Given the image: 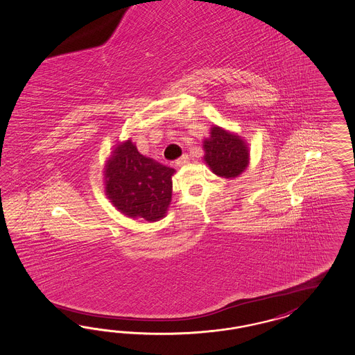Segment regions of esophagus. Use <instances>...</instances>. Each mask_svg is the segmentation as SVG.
Returning a JSON list of instances; mask_svg holds the SVG:
<instances>
[{
  "instance_id": "obj_1",
  "label": "esophagus",
  "mask_w": 355,
  "mask_h": 355,
  "mask_svg": "<svg viewBox=\"0 0 355 355\" xmlns=\"http://www.w3.org/2000/svg\"><path fill=\"white\" fill-rule=\"evenodd\" d=\"M189 162V157H188V154H182L180 158H178L175 163H176V166H182V164H185V163Z\"/></svg>"
}]
</instances>
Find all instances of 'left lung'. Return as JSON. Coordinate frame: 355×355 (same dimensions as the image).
I'll return each instance as SVG.
<instances>
[{"label":"left lung","instance_id":"1","mask_svg":"<svg viewBox=\"0 0 355 355\" xmlns=\"http://www.w3.org/2000/svg\"><path fill=\"white\" fill-rule=\"evenodd\" d=\"M203 159L215 175L231 179L245 171L249 164V148L234 133L214 125L210 137L203 141Z\"/></svg>","mask_w":355,"mask_h":355}]
</instances>
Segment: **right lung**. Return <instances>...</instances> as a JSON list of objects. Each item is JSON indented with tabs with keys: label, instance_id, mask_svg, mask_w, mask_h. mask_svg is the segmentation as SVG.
I'll return each mask as SVG.
<instances>
[{
	"label": "right lung",
	"instance_id": "1",
	"mask_svg": "<svg viewBox=\"0 0 355 355\" xmlns=\"http://www.w3.org/2000/svg\"><path fill=\"white\" fill-rule=\"evenodd\" d=\"M103 173L106 196L121 213L148 222L167 213L175 170L144 157L131 140L115 148Z\"/></svg>",
	"mask_w": 355,
	"mask_h": 355
}]
</instances>
